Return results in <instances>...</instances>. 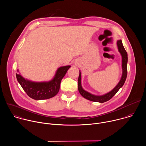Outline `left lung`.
I'll return each instance as SVG.
<instances>
[{
    "mask_svg": "<svg viewBox=\"0 0 146 146\" xmlns=\"http://www.w3.org/2000/svg\"><path fill=\"white\" fill-rule=\"evenodd\" d=\"M117 44L118 51L122 56V70L121 78L117 84V85L111 91L104 95H95L92 94L82 88L81 86V74L80 71V74H79L78 79V89L80 94L82 97H84V98L92 102L104 103L111 99L124 84L125 81L127 76L128 54L126 50H125L123 46L121 40H117Z\"/></svg>",
    "mask_w": 146,
    "mask_h": 146,
    "instance_id": "obj_1",
    "label": "left lung"
}]
</instances>
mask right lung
<instances>
[{
	"instance_id": "obj_1",
	"label": "right lung",
	"mask_w": 146,
	"mask_h": 146,
	"mask_svg": "<svg viewBox=\"0 0 146 146\" xmlns=\"http://www.w3.org/2000/svg\"><path fill=\"white\" fill-rule=\"evenodd\" d=\"M70 67L68 65L59 68L53 78L49 81H32L18 73H16V77L21 86L30 98L35 100L47 99L58 93L61 80ZM17 72H19V70H17Z\"/></svg>"
}]
</instances>
